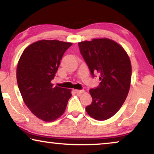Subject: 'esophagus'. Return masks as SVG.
I'll return each mask as SVG.
<instances>
[{"label": "esophagus", "instance_id": "esophagus-1", "mask_svg": "<svg viewBox=\"0 0 154 154\" xmlns=\"http://www.w3.org/2000/svg\"><path fill=\"white\" fill-rule=\"evenodd\" d=\"M74 91H75V93H76V94H82V93L84 92V90H74Z\"/></svg>", "mask_w": 154, "mask_h": 154}]
</instances>
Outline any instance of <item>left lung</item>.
<instances>
[{
	"label": "left lung",
	"mask_w": 154,
	"mask_h": 154,
	"mask_svg": "<svg viewBox=\"0 0 154 154\" xmlns=\"http://www.w3.org/2000/svg\"><path fill=\"white\" fill-rule=\"evenodd\" d=\"M78 45L92 76L95 77V72L100 75V83L90 90L92 102L85 110L96 120H106L119 110L128 94L130 58L122 47L109 38H95Z\"/></svg>",
	"instance_id": "8db88e82"
}]
</instances>
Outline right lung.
<instances>
[{
	"label": "right lung",
	"mask_w": 154,
	"mask_h": 154,
	"mask_svg": "<svg viewBox=\"0 0 154 154\" xmlns=\"http://www.w3.org/2000/svg\"><path fill=\"white\" fill-rule=\"evenodd\" d=\"M71 43L42 40L25 49L18 62L17 82L24 102L42 120L53 122L66 109L71 90L54 87L51 83L64 52Z\"/></svg>",
	"instance_id": "obj_1"
}]
</instances>
